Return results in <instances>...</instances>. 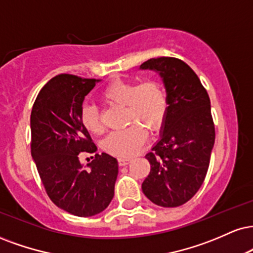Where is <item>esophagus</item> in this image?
<instances>
[{"label": "esophagus", "instance_id": "esophagus-1", "mask_svg": "<svg viewBox=\"0 0 253 253\" xmlns=\"http://www.w3.org/2000/svg\"><path fill=\"white\" fill-rule=\"evenodd\" d=\"M130 158H119L118 159V164H119V166H126L127 164L128 163H130Z\"/></svg>", "mask_w": 253, "mask_h": 253}]
</instances>
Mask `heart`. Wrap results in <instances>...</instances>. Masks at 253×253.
I'll return each instance as SVG.
<instances>
[{
	"label": "heart",
	"mask_w": 253,
	"mask_h": 253,
	"mask_svg": "<svg viewBox=\"0 0 253 253\" xmlns=\"http://www.w3.org/2000/svg\"><path fill=\"white\" fill-rule=\"evenodd\" d=\"M102 97L111 105L125 106L128 128L111 133L103 141V150L112 156L129 158L139 152L147 138L146 129L156 132L163 126L167 113V95L159 81L148 79L142 82L114 80L103 89ZM81 123L88 132L100 134L103 124L94 106H84Z\"/></svg>",
	"instance_id": "heart-1"
}]
</instances>
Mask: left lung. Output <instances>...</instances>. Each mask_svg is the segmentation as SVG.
<instances>
[{
  "instance_id": "1",
  "label": "left lung",
  "mask_w": 253,
  "mask_h": 253,
  "mask_svg": "<svg viewBox=\"0 0 253 253\" xmlns=\"http://www.w3.org/2000/svg\"><path fill=\"white\" fill-rule=\"evenodd\" d=\"M159 73L167 113L159 141L146 154L151 171L142 192L163 208H176L198 192L208 173L215 132L209 94L190 66L175 57L150 59L140 66Z\"/></svg>"
}]
</instances>
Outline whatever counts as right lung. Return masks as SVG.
<instances>
[{
	"label": "right lung",
	"mask_w": 253,
	"mask_h": 253,
	"mask_svg": "<svg viewBox=\"0 0 253 253\" xmlns=\"http://www.w3.org/2000/svg\"><path fill=\"white\" fill-rule=\"evenodd\" d=\"M99 81L56 75L40 90L30 115L32 157L45 192L57 208L78 217L107 208L119 172L118 160L107 153L90 157L89 169L79 159L81 152L96 151L81 112L84 96Z\"/></svg>",
	"instance_id": "add662e5"
}]
</instances>
